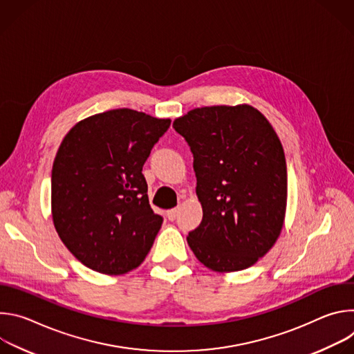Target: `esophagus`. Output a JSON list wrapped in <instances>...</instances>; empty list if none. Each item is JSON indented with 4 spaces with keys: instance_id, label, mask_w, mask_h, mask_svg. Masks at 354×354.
<instances>
[{
    "instance_id": "esophagus-1",
    "label": "esophagus",
    "mask_w": 354,
    "mask_h": 354,
    "mask_svg": "<svg viewBox=\"0 0 354 354\" xmlns=\"http://www.w3.org/2000/svg\"><path fill=\"white\" fill-rule=\"evenodd\" d=\"M178 213H179V207H175V209H171L167 212V216L171 221H174L176 217H178Z\"/></svg>"
}]
</instances>
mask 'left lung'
<instances>
[{"label":"left lung","mask_w":354,"mask_h":354,"mask_svg":"<svg viewBox=\"0 0 354 354\" xmlns=\"http://www.w3.org/2000/svg\"><path fill=\"white\" fill-rule=\"evenodd\" d=\"M193 154L196 193L203 207L187 243L214 272L255 265L277 241L287 203L281 142L249 105L196 108L174 122Z\"/></svg>","instance_id":"1"}]
</instances>
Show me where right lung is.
Listing matches in <instances>:
<instances>
[{
  "label": "right lung",
  "instance_id": "right-lung-1",
  "mask_svg": "<svg viewBox=\"0 0 354 354\" xmlns=\"http://www.w3.org/2000/svg\"><path fill=\"white\" fill-rule=\"evenodd\" d=\"M133 109L78 122L52 169V214L71 254L104 274H124L145 259L162 225L148 201L142 165L169 129Z\"/></svg>",
  "mask_w": 354,
  "mask_h": 354
}]
</instances>
